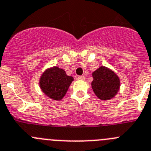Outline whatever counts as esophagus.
Returning <instances> with one entry per match:
<instances>
[{
	"mask_svg": "<svg viewBox=\"0 0 151 151\" xmlns=\"http://www.w3.org/2000/svg\"><path fill=\"white\" fill-rule=\"evenodd\" d=\"M77 80H81V81H84L86 79L85 76H77Z\"/></svg>",
	"mask_w": 151,
	"mask_h": 151,
	"instance_id": "1",
	"label": "esophagus"
}]
</instances>
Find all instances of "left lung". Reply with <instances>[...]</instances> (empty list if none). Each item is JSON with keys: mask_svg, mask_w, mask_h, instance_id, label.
Here are the masks:
<instances>
[{"mask_svg": "<svg viewBox=\"0 0 151 151\" xmlns=\"http://www.w3.org/2000/svg\"><path fill=\"white\" fill-rule=\"evenodd\" d=\"M92 88L101 100L112 99L119 88V79L113 70L101 66L92 73Z\"/></svg>", "mask_w": 151, "mask_h": 151, "instance_id": "1", "label": "left lung"}]
</instances>
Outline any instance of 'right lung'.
Masks as SVG:
<instances>
[{"label": "right lung", "instance_id": "obj_1", "mask_svg": "<svg viewBox=\"0 0 151 151\" xmlns=\"http://www.w3.org/2000/svg\"><path fill=\"white\" fill-rule=\"evenodd\" d=\"M74 78L68 76L58 67L47 69L40 79V86L45 95L54 100H61L65 96Z\"/></svg>", "mask_w": 151, "mask_h": 151}]
</instances>
